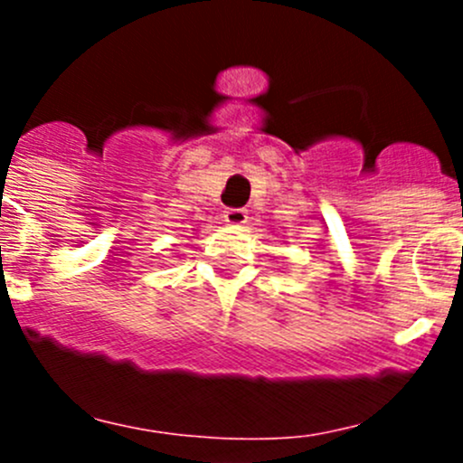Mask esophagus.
Returning <instances> with one entry per match:
<instances>
[{"mask_svg":"<svg viewBox=\"0 0 463 463\" xmlns=\"http://www.w3.org/2000/svg\"><path fill=\"white\" fill-rule=\"evenodd\" d=\"M246 219H249V213H246L244 208H228L226 213H223V222H226L228 226H244Z\"/></svg>","mask_w":463,"mask_h":463,"instance_id":"obj_1","label":"esophagus"}]
</instances>
